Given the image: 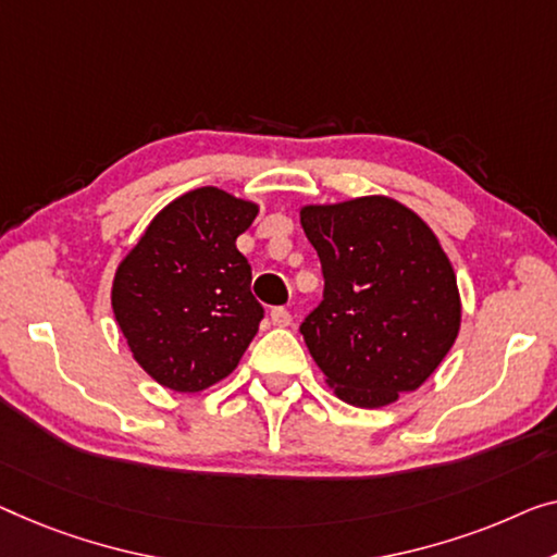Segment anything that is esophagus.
I'll use <instances>...</instances> for the list:
<instances>
[{"label": "esophagus", "instance_id": "1", "mask_svg": "<svg viewBox=\"0 0 557 557\" xmlns=\"http://www.w3.org/2000/svg\"><path fill=\"white\" fill-rule=\"evenodd\" d=\"M270 320L275 327H287L289 322H293V314H289L285 307H275V310L270 312Z\"/></svg>", "mask_w": 557, "mask_h": 557}]
</instances>
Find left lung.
Returning a JSON list of instances; mask_svg holds the SVG:
<instances>
[{"mask_svg":"<svg viewBox=\"0 0 557 557\" xmlns=\"http://www.w3.org/2000/svg\"><path fill=\"white\" fill-rule=\"evenodd\" d=\"M325 297L302 337L327 387L377 410L437 370L460 332L458 277L425 220L387 195L302 205Z\"/></svg>","mask_w":557,"mask_h":557,"instance_id":"left-lung-1","label":"left lung"}]
</instances>
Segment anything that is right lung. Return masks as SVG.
Returning <instances> with one entry per match:
<instances>
[{
    "label": "right lung",
    "instance_id": "right-lung-1",
    "mask_svg": "<svg viewBox=\"0 0 557 557\" xmlns=\"http://www.w3.org/2000/svg\"><path fill=\"white\" fill-rule=\"evenodd\" d=\"M260 205L220 187L172 199L122 257L112 312L132 358L174 393H202L232 375L260 330L262 305L237 237Z\"/></svg>",
    "mask_w": 557,
    "mask_h": 557
}]
</instances>
